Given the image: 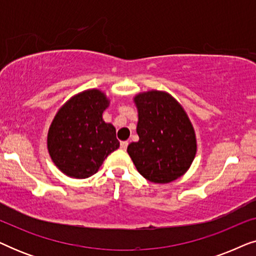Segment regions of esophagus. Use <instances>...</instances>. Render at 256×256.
I'll use <instances>...</instances> for the list:
<instances>
[{
  "label": "esophagus",
  "instance_id": "1",
  "mask_svg": "<svg viewBox=\"0 0 256 256\" xmlns=\"http://www.w3.org/2000/svg\"><path fill=\"white\" fill-rule=\"evenodd\" d=\"M120 146H121L122 150H126V149H127V146H128V142L127 141H122L120 143Z\"/></svg>",
  "mask_w": 256,
  "mask_h": 256
}]
</instances>
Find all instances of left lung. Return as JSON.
Instances as JSON below:
<instances>
[{
    "label": "left lung",
    "instance_id": "left-lung-1",
    "mask_svg": "<svg viewBox=\"0 0 256 256\" xmlns=\"http://www.w3.org/2000/svg\"><path fill=\"white\" fill-rule=\"evenodd\" d=\"M140 140L127 152L136 169L152 183H170L186 172L197 152L196 134L183 107L160 90L134 98Z\"/></svg>",
    "mask_w": 256,
    "mask_h": 256
}]
</instances>
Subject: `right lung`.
<instances>
[{
    "mask_svg": "<svg viewBox=\"0 0 256 256\" xmlns=\"http://www.w3.org/2000/svg\"><path fill=\"white\" fill-rule=\"evenodd\" d=\"M110 104L99 90L71 98L56 114L48 129V149L56 166L73 178H88L120 146L113 124L102 120Z\"/></svg>",
    "mask_w": 256,
    "mask_h": 256,
    "instance_id": "right-lung-1",
    "label": "right lung"
}]
</instances>
